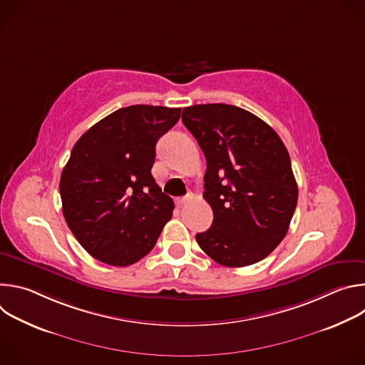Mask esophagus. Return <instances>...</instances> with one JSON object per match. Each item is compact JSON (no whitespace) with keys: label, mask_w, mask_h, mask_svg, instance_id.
Listing matches in <instances>:
<instances>
[{"label":"esophagus","mask_w":365,"mask_h":365,"mask_svg":"<svg viewBox=\"0 0 365 365\" xmlns=\"http://www.w3.org/2000/svg\"><path fill=\"white\" fill-rule=\"evenodd\" d=\"M189 200H190V196H183V197H178V199H176V203H178L179 206H182V205H186Z\"/></svg>","instance_id":"obj_1"}]
</instances>
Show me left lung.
Returning <instances> with one entry per match:
<instances>
[{
    "mask_svg": "<svg viewBox=\"0 0 365 365\" xmlns=\"http://www.w3.org/2000/svg\"><path fill=\"white\" fill-rule=\"evenodd\" d=\"M182 121L206 159L203 197L210 230L196 234L214 262L244 267L262 262L286 237L297 203L290 155L277 133L227 103L183 108Z\"/></svg>",
    "mask_w": 365,
    "mask_h": 365,
    "instance_id": "obj_1",
    "label": "left lung"
}]
</instances>
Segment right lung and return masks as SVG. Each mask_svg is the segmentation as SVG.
<instances>
[{
	"instance_id": "1",
	"label": "right lung",
	"mask_w": 365,
	"mask_h": 365,
	"mask_svg": "<svg viewBox=\"0 0 365 365\" xmlns=\"http://www.w3.org/2000/svg\"><path fill=\"white\" fill-rule=\"evenodd\" d=\"M180 108L131 106L92 125L61 176L62 211L79 244L99 262L125 267L155 245L173 199L151 176L155 143Z\"/></svg>"
}]
</instances>
